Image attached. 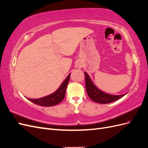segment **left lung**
Masks as SVG:
<instances>
[{
  "mask_svg": "<svg viewBox=\"0 0 148 148\" xmlns=\"http://www.w3.org/2000/svg\"><path fill=\"white\" fill-rule=\"evenodd\" d=\"M84 75L85 79H86V89L88 95L91 99L97 103L108 104V103L112 102L120 99L121 97L124 96L127 94L121 95H109V94L102 91L98 88L93 83L89 75L85 71Z\"/></svg>",
  "mask_w": 148,
  "mask_h": 148,
  "instance_id": "8db88e82",
  "label": "left lung"
}]
</instances>
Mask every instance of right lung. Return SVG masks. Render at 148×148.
<instances>
[{
    "label": "right lung",
    "instance_id": "add662e5",
    "mask_svg": "<svg viewBox=\"0 0 148 148\" xmlns=\"http://www.w3.org/2000/svg\"><path fill=\"white\" fill-rule=\"evenodd\" d=\"M70 78V73L67 76L64 81L62 83L59 88L57 90L48 96H44L39 99H29L26 97L31 102L34 104L46 107H50L57 105L64 99L67 85H68Z\"/></svg>",
    "mask_w": 148,
    "mask_h": 148
}]
</instances>
